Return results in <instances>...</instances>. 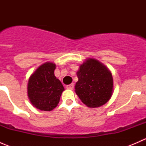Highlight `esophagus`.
I'll return each mask as SVG.
<instances>
[{"instance_id": "1", "label": "esophagus", "mask_w": 146, "mask_h": 146, "mask_svg": "<svg viewBox=\"0 0 146 146\" xmlns=\"http://www.w3.org/2000/svg\"><path fill=\"white\" fill-rule=\"evenodd\" d=\"M66 88L69 90H73V88H74V84L72 83V84H70V85H66Z\"/></svg>"}]
</instances>
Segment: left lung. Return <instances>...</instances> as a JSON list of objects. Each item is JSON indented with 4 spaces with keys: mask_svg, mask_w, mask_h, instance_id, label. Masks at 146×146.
I'll return each instance as SVG.
<instances>
[{
    "mask_svg": "<svg viewBox=\"0 0 146 146\" xmlns=\"http://www.w3.org/2000/svg\"><path fill=\"white\" fill-rule=\"evenodd\" d=\"M77 76L75 91L85 105L95 108L110 100L113 93V78L104 64L95 58H88L80 66Z\"/></svg>",
    "mask_w": 146,
    "mask_h": 146,
    "instance_id": "8db88e82",
    "label": "left lung"
}]
</instances>
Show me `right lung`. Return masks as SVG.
<instances>
[{
  "mask_svg": "<svg viewBox=\"0 0 146 146\" xmlns=\"http://www.w3.org/2000/svg\"><path fill=\"white\" fill-rule=\"evenodd\" d=\"M55 64L46 62L31 75L27 95L32 105L42 111H51L59 102L64 90L62 83L54 76Z\"/></svg>",
  "mask_w": 146,
  "mask_h": 146,
  "instance_id": "obj_1",
  "label": "right lung"
}]
</instances>
